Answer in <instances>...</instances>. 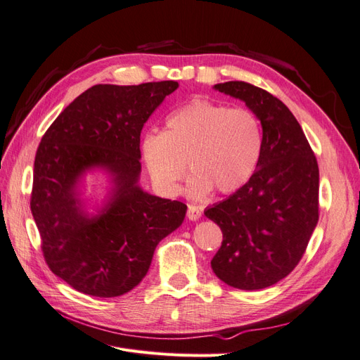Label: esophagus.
Segmentation results:
<instances>
[{"instance_id": "34e87169", "label": "esophagus", "mask_w": 360, "mask_h": 360, "mask_svg": "<svg viewBox=\"0 0 360 360\" xmlns=\"http://www.w3.org/2000/svg\"><path fill=\"white\" fill-rule=\"evenodd\" d=\"M188 217L191 221H198L201 217V209L197 205H189L188 207Z\"/></svg>"}]
</instances>
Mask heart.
I'll use <instances>...</instances> for the list:
<instances>
[{"label": "heart", "mask_w": 360, "mask_h": 360, "mask_svg": "<svg viewBox=\"0 0 360 360\" xmlns=\"http://www.w3.org/2000/svg\"><path fill=\"white\" fill-rule=\"evenodd\" d=\"M165 126L141 138L143 160L162 193L180 192L184 163L192 174L186 193L195 200L213 189L233 193L252 177L263 151V129L252 111L193 99L171 112Z\"/></svg>", "instance_id": "heart-1"}]
</instances>
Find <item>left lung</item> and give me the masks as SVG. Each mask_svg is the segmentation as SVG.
Returning <instances> with one entry per match:
<instances>
[{"label":"left lung","mask_w":360,"mask_h":360,"mask_svg":"<svg viewBox=\"0 0 360 360\" xmlns=\"http://www.w3.org/2000/svg\"><path fill=\"white\" fill-rule=\"evenodd\" d=\"M213 89L243 101L263 127V151L243 186L204 214L224 240L214 275L238 290H261L297 266L319 222V165L299 122L278 97L242 81Z\"/></svg>","instance_id":"obj_1"}]
</instances>
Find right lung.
Segmentation results:
<instances>
[{"instance_id": "right-lung-1", "label": "right lung", "mask_w": 360, "mask_h": 360, "mask_svg": "<svg viewBox=\"0 0 360 360\" xmlns=\"http://www.w3.org/2000/svg\"><path fill=\"white\" fill-rule=\"evenodd\" d=\"M176 81L99 84L84 91L43 135L34 160L31 213L52 274L76 291L117 297L147 275L158 243L181 225L188 207L139 186L141 130ZM103 170L110 191L94 215L80 184Z\"/></svg>"}]
</instances>
